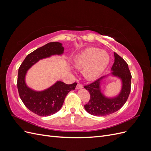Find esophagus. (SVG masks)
<instances>
[{
    "instance_id": "esophagus-1",
    "label": "esophagus",
    "mask_w": 151,
    "mask_h": 151,
    "mask_svg": "<svg viewBox=\"0 0 151 151\" xmlns=\"http://www.w3.org/2000/svg\"><path fill=\"white\" fill-rule=\"evenodd\" d=\"M83 88V85L82 84H79V83H78L77 84V86H76V89H82Z\"/></svg>"
}]
</instances>
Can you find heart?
<instances>
[{
    "label": "heart",
    "instance_id": "1",
    "mask_svg": "<svg viewBox=\"0 0 151 151\" xmlns=\"http://www.w3.org/2000/svg\"><path fill=\"white\" fill-rule=\"evenodd\" d=\"M109 57L104 50L94 47L86 48L77 55L73 64L77 70L83 71L85 78L88 81L98 79L108 66Z\"/></svg>",
    "mask_w": 151,
    "mask_h": 151
}]
</instances>
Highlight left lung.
<instances>
[{"label": "left lung", "instance_id": "obj_1", "mask_svg": "<svg viewBox=\"0 0 151 151\" xmlns=\"http://www.w3.org/2000/svg\"><path fill=\"white\" fill-rule=\"evenodd\" d=\"M115 62L111 67V75L121 80L120 92L115 97L109 98L105 96L101 89L103 80L108 76H104L94 83L84 88L90 93V100L84 105V108L89 114L94 116H106L117 111L124 105L130 93L132 76L129 65L123 59L114 52Z\"/></svg>", "mask_w": 151, "mask_h": 151}]
</instances>
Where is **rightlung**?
Masks as SVG:
<instances>
[{
	"mask_svg": "<svg viewBox=\"0 0 151 151\" xmlns=\"http://www.w3.org/2000/svg\"><path fill=\"white\" fill-rule=\"evenodd\" d=\"M63 50L64 48L60 43H48L28 55L19 68L17 85L20 98L30 111L39 116H50L60 110L66 96L75 89L77 83L67 84L57 81L46 89L36 91L26 84L27 71L40 60L56 55H61Z\"/></svg>",
	"mask_w": 151,
	"mask_h": 151,
	"instance_id": "add662e5",
	"label": "right lung"
}]
</instances>
